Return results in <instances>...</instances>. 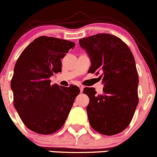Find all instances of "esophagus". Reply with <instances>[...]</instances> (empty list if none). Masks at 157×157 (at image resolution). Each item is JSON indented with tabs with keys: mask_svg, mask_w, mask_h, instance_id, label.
Wrapping results in <instances>:
<instances>
[{
	"mask_svg": "<svg viewBox=\"0 0 157 157\" xmlns=\"http://www.w3.org/2000/svg\"><path fill=\"white\" fill-rule=\"evenodd\" d=\"M78 87H79V88H80L81 92H82V91H83L84 86H83V85H78Z\"/></svg>",
	"mask_w": 157,
	"mask_h": 157,
	"instance_id": "34e87169",
	"label": "esophagus"
}]
</instances>
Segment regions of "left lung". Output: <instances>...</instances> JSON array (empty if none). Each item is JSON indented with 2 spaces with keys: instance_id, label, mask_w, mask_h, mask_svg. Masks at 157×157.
Returning <instances> with one entry per match:
<instances>
[{
  "instance_id": "left-lung-1",
  "label": "left lung",
  "mask_w": 157,
  "mask_h": 157,
  "mask_svg": "<svg viewBox=\"0 0 157 157\" xmlns=\"http://www.w3.org/2000/svg\"><path fill=\"white\" fill-rule=\"evenodd\" d=\"M79 45L91 59L88 72L100 75L104 84L101 94L94 88L83 90L89 98L86 111L90 125L101 134H117L130 124L139 101L134 57L126 43L108 33L80 39Z\"/></svg>"
}]
</instances>
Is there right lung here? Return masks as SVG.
<instances>
[{"label":"right lung","instance_id":"add662e5","mask_svg":"<svg viewBox=\"0 0 157 157\" xmlns=\"http://www.w3.org/2000/svg\"><path fill=\"white\" fill-rule=\"evenodd\" d=\"M75 43L52 36H40L24 49L13 70L10 87L13 106L25 126L40 134H51L66 122L75 97L76 85H51L53 73L62 72L61 59Z\"/></svg>","mask_w":157,"mask_h":157}]
</instances>
